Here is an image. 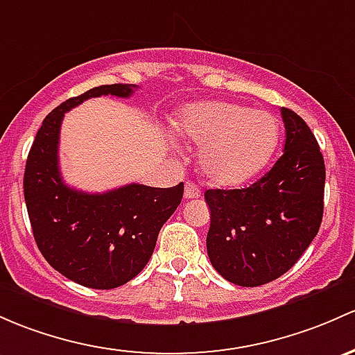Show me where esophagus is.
I'll return each mask as SVG.
<instances>
[{
	"mask_svg": "<svg viewBox=\"0 0 355 355\" xmlns=\"http://www.w3.org/2000/svg\"><path fill=\"white\" fill-rule=\"evenodd\" d=\"M199 196H200V189L197 187L196 184H192V182H187V184H185V193H184L185 199H196V197Z\"/></svg>",
	"mask_w": 355,
	"mask_h": 355,
	"instance_id": "obj_1",
	"label": "esophagus"
}]
</instances>
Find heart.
<instances>
[{
	"mask_svg": "<svg viewBox=\"0 0 355 355\" xmlns=\"http://www.w3.org/2000/svg\"><path fill=\"white\" fill-rule=\"evenodd\" d=\"M177 132L199 144V163L209 182L236 187L262 173L281 143V124L266 110L243 103H192L180 110Z\"/></svg>",
	"mask_w": 355,
	"mask_h": 355,
	"instance_id": "obj_1",
	"label": "heart"
}]
</instances>
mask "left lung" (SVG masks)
I'll return each mask as SVG.
<instances>
[{"label": "left lung", "instance_id": "obj_1", "mask_svg": "<svg viewBox=\"0 0 355 355\" xmlns=\"http://www.w3.org/2000/svg\"><path fill=\"white\" fill-rule=\"evenodd\" d=\"M284 155L246 189H209L207 255L236 286L275 281L300 260L323 218L325 162L318 141L296 112L282 107Z\"/></svg>", "mask_w": 355, "mask_h": 355}]
</instances>
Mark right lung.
I'll return each instance as SVG.
<instances>
[{"label": "right lung", "mask_w": 355, "mask_h": 355, "mask_svg": "<svg viewBox=\"0 0 355 355\" xmlns=\"http://www.w3.org/2000/svg\"><path fill=\"white\" fill-rule=\"evenodd\" d=\"M134 88L102 85L55 107L44 119L25 165V204L40 253L64 277L92 289H114L146 267L159 230L184 196V182L170 189L129 184L88 193L62 180L58 151L66 112L95 96L128 98Z\"/></svg>", "instance_id": "obj_1"}]
</instances>
